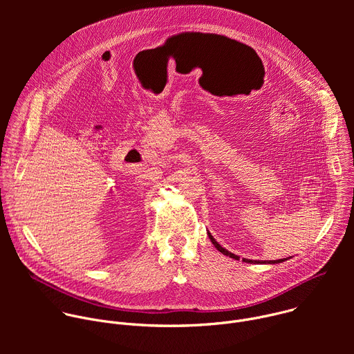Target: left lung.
I'll list each match as a JSON object with an SVG mask.
<instances>
[{"mask_svg": "<svg viewBox=\"0 0 354 354\" xmlns=\"http://www.w3.org/2000/svg\"><path fill=\"white\" fill-rule=\"evenodd\" d=\"M209 234V238H210V241L213 242V245L221 252V254L223 255H227V257H230V258H232V259H235V261H238L239 259V257H236L235 254H231V252L230 250H227L225 248H223L214 238H213V235L210 234V232H207ZM284 261H287V259H279V261H250V259H242V262H245V263H269V265H274V263H281V262H284Z\"/></svg>", "mask_w": 354, "mask_h": 354, "instance_id": "left-lung-1", "label": "left lung"}]
</instances>
